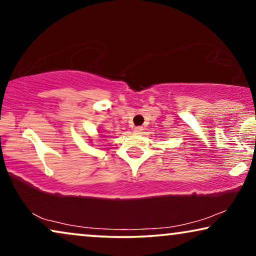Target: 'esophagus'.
Returning <instances> with one entry per match:
<instances>
[{
	"label": "esophagus",
	"instance_id": "34e87169",
	"mask_svg": "<svg viewBox=\"0 0 256 256\" xmlns=\"http://www.w3.org/2000/svg\"><path fill=\"white\" fill-rule=\"evenodd\" d=\"M135 134H142L143 132V127H135L134 128Z\"/></svg>",
	"mask_w": 256,
	"mask_h": 256
}]
</instances>
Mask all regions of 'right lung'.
<instances>
[{"instance_id": "1", "label": "right lung", "mask_w": 256, "mask_h": 256, "mask_svg": "<svg viewBox=\"0 0 256 256\" xmlns=\"http://www.w3.org/2000/svg\"><path fill=\"white\" fill-rule=\"evenodd\" d=\"M99 132H100V130H99Z\"/></svg>"}]
</instances>
